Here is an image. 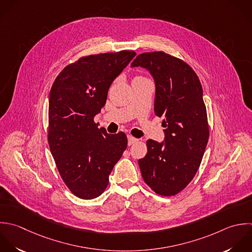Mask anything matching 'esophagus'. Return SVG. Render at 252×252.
I'll return each instance as SVG.
<instances>
[{"instance_id":"esophagus-1","label":"esophagus","mask_w":252,"mask_h":252,"mask_svg":"<svg viewBox=\"0 0 252 252\" xmlns=\"http://www.w3.org/2000/svg\"><path fill=\"white\" fill-rule=\"evenodd\" d=\"M127 139H128V145H132L134 143H136L138 141L137 138L131 136V135H127Z\"/></svg>"}]
</instances>
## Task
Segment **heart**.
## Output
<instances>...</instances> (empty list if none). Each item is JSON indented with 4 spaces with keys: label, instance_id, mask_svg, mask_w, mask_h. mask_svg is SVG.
I'll return each instance as SVG.
<instances>
[{
    "label": "heart",
    "instance_id": "b5f03b06",
    "mask_svg": "<svg viewBox=\"0 0 252 252\" xmlns=\"http://www.w3.org/2000/svg\"><path fill=\"white\" fill-rule=\"evenodd\" d=\"M136 78H140V77H139V76H138V77H136Z\"/></svg>",
    "mask_w": 252,
    "mask_h": 252
}]
</instances>
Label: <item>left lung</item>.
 Returning a JSON list of instances; mask_svg holds the SVG:
<instances>
[{
    "instance_id": "obj_1",
    "label": "left lung",
    "mask_w": 252,
    "mask_h": 252,
    "mask_svg": "<svg viewBox=\"0 0 252 252\" xmlns=\"http://www.w3.org/2000/svg\"><path fill=\"white\" fill-rule=\"evenodd\" d=\"M131 66L148 69L156 86L154 111L163 117L165 140L146 142L138 160L145 184L157 194L173 196L194 178L208 142L209 126L203 91L194 70L165 52L138 55Z\"/></svg>"
}]
</instances>
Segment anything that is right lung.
Instances as JSON below:
<instances>
[{"instance_id": "1", "label": "right lung", "mask_w": 252, "mask_h": 252, "mask_svg": "<svg viewBox=\"0 0 252 252\" xmlns=\"http://www.w3.org/2000/svg\"><path fill=\"white\" fill-rule=\"evenodd\" d=\"M124 50L90 55L66 65L49 95L48 142L65 186L81 199L101 195L127 145L120 131L98 128L94 117L105 106L114 79L135 56Z\"/></svg>"}]
</instances>
